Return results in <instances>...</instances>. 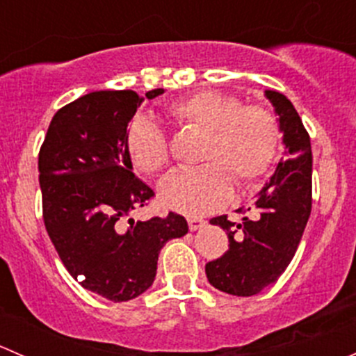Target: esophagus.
Returning <instances> with one entry per match:
<instances>
[{"label":"esophagus","instance_id":"esophagus-1","mask_svg":"<svg viewBox=\"0 0 356 356\" xmlns=\"http://www.w3.org/2000/svg\"><path fill=\"white\" fill-rule=\"evenodd\" d=\"M204 224H207V222H204L203 218H196V217L188 218V225H189V229H191V231H198V229L204 227Z\"/></svg>","mask_w":356,"mask_h":356}]
</instances>
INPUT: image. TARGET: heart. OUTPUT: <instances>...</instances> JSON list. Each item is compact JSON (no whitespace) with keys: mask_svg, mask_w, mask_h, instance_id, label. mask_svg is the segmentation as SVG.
Instances as JSON below:
<instances>
[{"mask_svg":"<svg viewBox=\"0 0 356 356\" xmlns=\"http://www.w3.org/2000/svg\"><path fill=\"white\" fill-rule=\"evenodd\" d=\"M182 131L203 132L196 168H175L161 179L158 196L167 208L203 215L229 200L232 182L245 188L265 174L279 148V124L260 105H243L236 96L200 91L167 106ZM132 163L146 174L160 172L170 160L168 139L160 124L136 117L129 125Z\"/></svg>","mask_w":356,"mask_h":356,"instance_id":"1","label":"heart"}]
</instances>
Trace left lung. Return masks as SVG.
I'll return each mask as SVG.
<instances>
[{
	"instance_id": "left-lung-1",
	"label": "left lung",
	"mask_w": 356,
	"mask_h": 356,
	"mask_svg": "<svg viewBox=\"0 0 356 356\" xmlns=\"http://www.w3.org/2000/svg\"><path fill=\"white\" fill-rule=\"evenodd\" d=\"M279 115L286 156L270 181L245 211L253 218L236 224L227 215L211 218L229 238V250L204 265L208 282L234 296H253L274 284L288 268L312 211L310 136L293 103L277 91H265Z\"/></svg>"
}]
</instances>
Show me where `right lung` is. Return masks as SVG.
Masks as SVG:
<instances>
[{"label":"right lung","mask_w":356,"mask_h":356,"mask_svg":"<svg viewBox=\"0 0 356 356\" xmlns=\"http://www.w3.org/2000/svg\"><path fill=\"white\" fill-rule=\"evenodd\" d=\"M163 89L146 92L153 99ZM143 98L95 91L60 108L39 149L42 218L68 274L106 300L129 301L153 284L160 250L188 234L182 215L122 218L155 196L132 172L127 125ZM78 281V280H77Z\"/></svg>","instance_id":"1"}]
</instances>
